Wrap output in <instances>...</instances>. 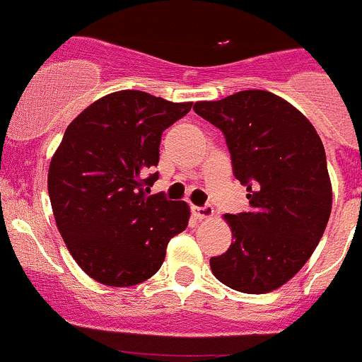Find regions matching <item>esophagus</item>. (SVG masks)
I'll return each instance as SVG.
<instances>
[{"label": "esophagus", "instance_id": "1", "mask_svg": "<svg viewBox=\"0 0 362 362\" xmlns=\"http://www.w3.org/2000/svg\"><path fill=\"white\" fill-rule=\"evenodd\" d=\"M192 214L196 216V219H209L214 216L212 206H192Z\"/></svg>", "mask_w": 362, "mask_h": 362}]
</instances>
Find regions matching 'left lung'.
Returning a JSON list of instances; mask_svg holds the SVG:
<instances>
[{"instance_id": "obj_1", "label": "left lung", "mask_w": 362, "mask_h": 362, "mask_svg": "<svg viewBox=\"0 0 362 362\" xmlns=\"http://www.w3.org/2000/svg\"><path fill=\"white\" fill-rule=\"evenodd\" d=\"M223 132L248 212L226 214L233 243L210 259L214 276L243 293H267L292 279L313 254L332 212L321 137L296 107L267 90H243L194 105Z\"/></svg>"}]
</instances>
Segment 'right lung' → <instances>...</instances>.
<instances>
[{
	"mask_svg": "<svg viewBox=\"0 0 362 362\" xmlns=\"http://www.w3.org/2000/svg\"><path fill=\"white\" fill-rule=\"evenodd\" d=\"M192 103L141 90L98 99L66 127L49 168V196L66 248L85 274L108 286L152 277L190 210L148 196L159 174V143Z\"/></svg>",
	"mask_w": 362,
	"mask_h": 362,
	"instance_id": "add662e5",
	"label": "right lung"
}]
</instances>
